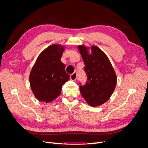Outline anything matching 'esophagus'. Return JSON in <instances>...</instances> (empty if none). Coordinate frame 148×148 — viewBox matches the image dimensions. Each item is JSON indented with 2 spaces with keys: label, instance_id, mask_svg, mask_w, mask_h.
<instances>
[{
  "label": "esophagus",
  "instance_id": "1",
  "mask_svg": "<svg viewBox=\"0 0 148 148\" xmlns=\"http://www.w3.org/2000/svg\"><path fill=\"white\" fill-rule=\"evenodd\" d=\"M77 71H75V72H73L72 74L70 75V79L71 80H73V81L75 80L76 78H77Z\"/></svg>",
  "mask_w": 148,
  "mask_h": 148
}]
</instances>
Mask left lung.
<instances>
[{
    "mask_svg": "<svg viewBox=\"0 0 148 148\" xmlns=\"http://www.w3.org/2000/svg\"><path fill=\"white\" fill-rule=\"evenodd\" d=\"M84 63V71L87 75L84 84L79 82L82 96L92 107L104 104L114 91L117 77L110 62L105 53L97 46L91 47L89 54L85 46L78 47Z\"/></svg>",
    "mask_w": 148,
    "mask_h": 148,
    "instance_id": "obj_1",
    "label": "left lung"
}]
</instances>
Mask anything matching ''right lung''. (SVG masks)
Listing matches in <instances>:
<instances>
[{
    "label": "right lung",
    "instance_id": "1",
    "mask_svg": "<svg viewBox=\"0 0 148 148\" xmlns=\"http://www.w3.org/2000/svg\"><path fill=\"white\" fill-rule=\"evenodd\" d=\"M64 48L52 44L38 57L31 71V88L37 99L49 102L59 96L63 84L70 79L65 65L60 61Z\"/></svg>",
    "mask_w": 148,
    "mask_h": 148
}]
</instances>
